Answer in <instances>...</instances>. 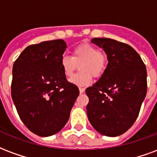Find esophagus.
Returning <instances> with one entry per match:
<instances>
[{"label":"esophagus","mask_w":157,"mask_h":157,"mask_svg":"<svg viewBox=\"0 0 157 157\" xmlns=\"http://www.w3.org/2000/svg\"><path fill=\"white\" fill-rule=\"evenodd\" d=\"M84 91H85V90H84V89H83V88H79L80 94H83V93H84Z\"/></svg>","instance_id":"obj_1"}]
</instances>
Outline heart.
<instances>
[{
  "instance_id": "obj_1",
  "label": "heart",
  "mask_w": 157,
  "mask_h": 157,
  "mask_svg": "<svg viewBox=\"0 0 157 157\" xmlns=\"http://www.w3.org/2000/svg\"><path fill=\"white\" fill-rule=\"evenodd\" d=\"M107 55L98 51L95 46L90 43L80 44L73 50L71 56L64 55L60 61V64L66 77H72L80 64V72L70 79V83L78 87L89 85L94 77L101 76L107 65Z\"/></svg>"
}]
</instances>
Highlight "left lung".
Listing matches in <instances>:
<instances>
[{
  "label": "left lung",
  "mask_w": 157,
  "mask_h": 157,
  "mask_svg": "<svg viewBox=\"0 0 157 157\" xmlns=\"http://www.w3.org/2000/svg\"><path fill=\"white\" fill-rule=\"evenodd\" d=\"M104 49L108 64L99 79L85 92L90 124L106 136H121L133 125L147 90L146 67L130 45L109 38H93Z\"/></svg>",
  "instance_id": "left-lung-1"
}]
</instances>
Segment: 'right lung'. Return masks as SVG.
Instances as JSON below:
<instances>
[{
  "label": "right lung",
  "mask_w": 157,
  "mask_h": 157,
  "mask_svg": "<svg viewBox=\"0 0 157 157\" xmlns=\"http://www.w3.org/2000/svg\"><path fill=\"white\" fill-rule=\"evenodd\" d=\"M66 48L62 39L28 46L13 65V102L24 124L39 136H52L64 127L79 94L60 64Z\"/></svg>",
  "instance_id": "obj_1"
}]
</instances>
